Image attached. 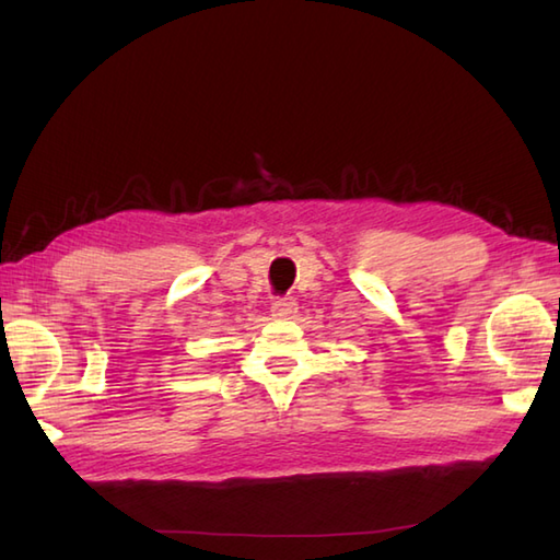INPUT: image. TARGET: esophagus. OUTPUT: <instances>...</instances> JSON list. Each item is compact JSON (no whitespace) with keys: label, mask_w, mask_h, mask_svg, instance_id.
Instances as JSON below:
<instances>
[{"label":"esophagus","mask_w":560,"mask_h":560,"mask_svg":"<svg viewBox=\"0 0 560 560\" xmlns=\"http://www.w3.org/2000/svg\"><path fill=\"white\" fill-rule=\"evenodd\" d=\"M299 313V303H295L293 295H279V299L271 301V315L273 317H281V319H289Z\"/></svg>","instance_id":"34e87169"}]
</instances>
